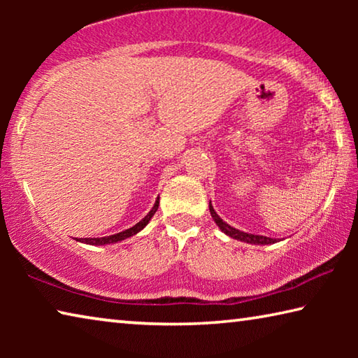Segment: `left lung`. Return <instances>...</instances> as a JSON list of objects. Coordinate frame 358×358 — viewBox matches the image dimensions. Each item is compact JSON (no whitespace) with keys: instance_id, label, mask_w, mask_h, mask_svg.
Here are the masks:
<instances>
[{"instance_id":"1","label":"left lung","mask_w":358,"mask_h":358,"mask_svg":"<svg viewBox=\"0 0 358 358\" xmlns=\"http://www.w3.org/2000/svg\"><path fill=\"white\" fill-rule=\"evenodd\" d=\"M210 213L211 217H213L215 222L217 224V227H220L224 234L229 235L230 238H235V240H240V241H245V243H251V245H271V243H276L275 238H270V237H264V235H254V234H246V232H241V230L235 229L232 226H229L227 222H224L217 213L213 208V205L210 202Z\"/></svg>"}]
</instances>
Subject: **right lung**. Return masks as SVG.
<instances>
[{"label": "right lung", "instance_id": "add662e5", "mask_svg": "<svg viewBox=\"0 0 358 358\" xmlns=\"http://www.w3.org/2000/svg\"><path fill=\"white\" fill-rule=\"evenodd\" d=\"M157 207H159V201H156V203L153 205V208L150 210V213L143 217L142 221H138L136 226H132L129 229L123 230V232H118L115 235H108V237H101V238H80L77 241H82V243H87V245H96V246H101V245H110V243H117V241H121L124 238H129L132 237V235H136L141 232V230L147 226V224L150 222L151 217H153V215L156 213Z\"/></svg>", "mask_w": 358, "mask_h": 358}]
</instances>
